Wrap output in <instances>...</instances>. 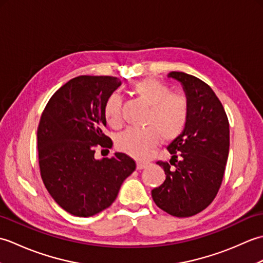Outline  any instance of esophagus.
Segmentation results:
<instances>
[{"label":"esophagus","instance_id":"obj_1","mask_svg":"<svg viewBox=\"0 0 263 263\" xmlns=\"http://www.w3.org/2000/svg\"><path fill=\"white\" fill-rule=\"evenodd\" d=\"M148 166H149V163H147V161H137V170L139 171L147 168Z\"/></svg>","mask_w":263,"mask_h":263}]
</instances>
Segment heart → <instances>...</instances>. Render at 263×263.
Returning a JSON list of instances; mask_svg holds the SVG:
<instances>
[{
    "label": "heart",
    "mask_w": 263,
    "mask_h": 263,
    "mask_svg": "<svg viewBox=\"0 0 263 263\" xmlns=\"http://www.w3.org/2000/svg\"><path fill=\"white\" fill-rule=\"evenodd\" d=\"M132 92L148 106L143 128H126L116 138V147L135 157H144L149 149L159 142L172 141L184 131L189 119V103L181 95L155 78H146L135 83ZM104 115L110 126L121 124V98L111 93L104 106Z\"/></svg>",
    "instance_id": "b5f03b06"
}]
</instances>
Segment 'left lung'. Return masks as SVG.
I'll list each match as a JSON object with an SVG mask.
<instances>
[{
  "label": "left lung",
  "instance_id": "8db88e82",
  "mask_svg": "<svg viewBox=\"0 0 263 263\" xmlns=\"http://www.w3.org/2000/svg\"><path fill=\"white\" fill-rule=\"evenodd\" d=\"M189 103L184 131L167 149L170 163L158 161L165 182L152 197L160 209L175 217L197 215L215 199L224 177L230 152V124L214 90L197 77L172 71Z\"/></svg>",
  "mask_w": 263,
  "mask_h": 263
}]
</instances>
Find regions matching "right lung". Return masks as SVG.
Masks as SVG:
<instances>
[{
    "label": "right lung",
    "mask_w": 263,
    "mask_h": 263,
    "mask_svg": "<svg viewBox=\"0 0 263 263\" xmlns=\"http://www.w3.org/2000/svg\"><path fill=\"white\" fill-rule=\"evenodd\" d=\"M122 85L116 77L79 76L55 92L37 131L41 175L51 197L69 214L90 217L114 202L136 161L115 153L95 158V147L111 148L106 126V100Z\"/></svg>",
    "instance_id": "obj_1"
}]
</instances>
